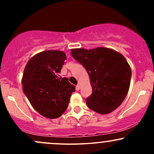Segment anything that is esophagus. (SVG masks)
Masks as SVG:
<instances>
[{
	"label": "esophagus",
	"mask_w": 154,
	"mask_h": 154,
	"mask_svg": "<svg viewBox=\"0 0 154 154\" xmlns=\"http://www.w3.org/2000/svg\"><path fill=\"white\" fill-rule=\"evenodd\" d=\"M79 89H80V85H77L76 86V91H79Z\"/></svg>",
	"instance_id": "esophagus-1"
}]
</instances>
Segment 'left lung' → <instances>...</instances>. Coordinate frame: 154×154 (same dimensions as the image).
Instances as JSON below:
<instances>
[{
    "mask_svg": "<svg viewBox=\"0 0 154 154\" xmlns=\"http://www.w3.org/2000/svg\"><path fill=\"white\" fill-rule=\"evenodd\" d=\"M71 51L89 75L93 93L86 100L88 106L100 114L117 109L128 94L131 79V68L123 55L104 47Z\"/></svg>",
    "mask_w": 154,
    "mask_h": 154,
    "instance_id": "left-lung-1",
    "label": "left lung"
}]
</instances>
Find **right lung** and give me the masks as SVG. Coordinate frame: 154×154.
<instances>
[{"label": "right lung", "mask_w": 154, "mask_h": 154, "mask_svg": "<svg viewBox=\"0 0 154 154\" xmlns=\"http://www.w3.org/2000/svg\"><path fill=\"white\" fill-rule=\"evenodd\" d=\"M66 59L63 51H42L27 61L23 73L24 94L35 110L48 119L62 115L75 91L68 78L58 77Z\"/></svg>", "instance_id": "add662e5"}]
</instances>
